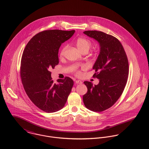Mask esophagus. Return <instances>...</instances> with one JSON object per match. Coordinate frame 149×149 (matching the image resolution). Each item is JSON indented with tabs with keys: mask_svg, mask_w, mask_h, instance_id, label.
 <instances>
[{
	"mask_svg": "<svg viewBox=\"0 0 149 149\" xmlns=\"http://www.w3.org/2000/svg\"><path fill=\"white\" fill-rule=\"evenodd\" d=\"M75 82L76 84H81L83 83V82L81 80H76Z\"/></svg>",
	"mask_w": 149,
	"mask_h": 149,
	"instance_id": "34e87169",
	"label": "esophagus"
}]
</instances>
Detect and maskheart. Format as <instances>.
<instances>
[{
    "instance_id": "heart-1",
    "label": "heart",
    "mask_w": 149,
    "mask_h": 149,
    "mask_svg": "<svg viewBox=\"0 0 149 149\" xmlns=\"http://www.w3.org/2000/svg\"><path fill=\"white\" fill-rule=\"evenodd\" d=\"M76 45L77 47V48L81 52H83L84 51L88 52L89 49H90L91 46V42L87 38H83V37H80L77 38L75 42ZM68 47L67 45H64L63 46L60 51V57H63L65 54V51ZM77 74H79V72H77Z\"/></svg>"
}]
</instances>
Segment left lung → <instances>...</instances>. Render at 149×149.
I'll list each match as a JSON object with an SVG mask.
<instances>
[{
    "label": "left lung",
    "instance_id": "left-lung-1",
    "mask_svg": "<svg viewBox=\"0 0 149 149\" xmlns=\"http://www.w3.org/2000/svg\"><path fill=\"white\" fill-rule=\"evenodd\" d=\"M84 34L99 44V54L93 66V74L99 83L84 81L87 93L83 96L85 106L101 112L112 106L121 96L128 76L127 57L123 47L115 37L99 31H85Z\"/></svg>",
    "mask_w": 149,
    "mask_h": 149
}]
</instances>
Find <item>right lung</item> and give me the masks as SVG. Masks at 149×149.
<instances>
[{"label":"right lung","mask_w":149,"mask_h":149,"mask_svg":"<svg viewBox=\"0 0 149 149\" xmlns=\"http://www.w3.org/2000/svg\"><path fill=\"white\" fill-rule=\"evenodd\" d=\"M74 30H46L34 36L26 46L22 57L21 77L26 94L31 102L46 112L64 107L73 85L69 77L54 83L49 70L59 63L58 50Z\"/></svg>","instance_id":"obj_1"}]
</instances>
